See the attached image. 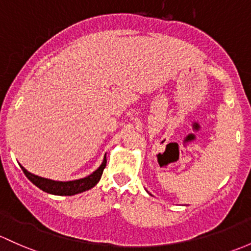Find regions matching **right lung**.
<instances>
[{"label":"right lung","mask_w":251,"mask_h":251,"mask_svg":"<svg viewBox=\"0 0 251 251\" xmlns=\"http://www.w3.org/2000/svg\"><path fill=\"white\" fill-rule=\"evenodd\" d=\"M105 163H107V159L104 157L102 165L95 171L94 173L88 176L86 178L78 179V180H72V181H55L50 180V179L42 178V176H35V174L30 173L28 171H26L23 166H20L23 172L25 173V176H27L28 180L32 181L33 184L43 191L48 192L51 195H59V196H72V195L80 194V192L86 191V190L94 188L97 183L101 179L102 173L105 167Z\"/></svg>","instance_id":"obj_1"}]
</instances>
